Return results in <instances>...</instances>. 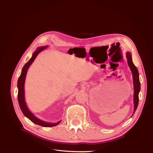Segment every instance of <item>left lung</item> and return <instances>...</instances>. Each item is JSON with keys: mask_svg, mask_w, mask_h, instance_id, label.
Here are the masks:
<instances>
[{"mask_svg": "<svg viewBox=\"0 0 153 153\" xmlns=\"http://www.w3.org/2000/svg\"><path fill=\"white\" fill-rule=\"evenodd\" d=\"M126 57L128 60V65L131 69V71L133 74V84H134V112L135 113V110L138 104V93H139L140 90V83L139 80V75H138V69L136 66L134 65L133 63L131 55L129 52H127Z\"/></svg>", "mask_w": 153, "mask_h": 153, "instance_id": "8db88e82", "label": "left lung"}]
</instances>
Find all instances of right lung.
I'll return each mask as SVG.
<instances>
[{
  "mask_svg": "<svg viewBox=\"0 0 153 153\" xmlns=\"http://www.w3.org/2000/svg\"><path fill=\"white\" fill-rule=\"evenodd\" d=\"M45 48H46V47H42L37 49V50L33 53V55H32V57H31V59L25 64L24 68H23L21 75L18 80V103H19L22 112L24 114L25 116H26L29 119H30L32 123H34L38 125H40L41 126L52 127L59 124L60 123H61V121H59L56 123H48L41 121V120L38 118H36L34 115L30 112L29 110L27 108L25 101V98H24V83H25L27 69H28V68L30 66V64L33 62L34 59L37 57V55H38V53L41 52V51H42Z\"/></svg>",
  "mask_w": 153,
  "mask_h": 153,
  "instance_id": "add662e5",
  "label": "right lung"
}]
</instances>
